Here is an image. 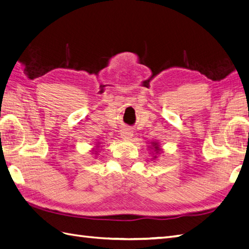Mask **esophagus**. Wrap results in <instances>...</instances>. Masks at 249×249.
I'll list each match as a JSON object with an SVG mask.
<instances>
[{
	"label": "esophagus",
	"instance_id": "34e87169",
	"mask_svg": "<svg viewBox=\"0 0 249 249\" xmlns=\"http://www.w3.org/2000/svg\"><path fill=\"white\" fill-rule=\"evenodd\" d=\"M120 135H121V138L130 139L133 136V132L130 129H128V128H124V129L121 130Z\"/></svg>",
	"mask_w": 249,
	"mask_h": 249
}]
</instances>
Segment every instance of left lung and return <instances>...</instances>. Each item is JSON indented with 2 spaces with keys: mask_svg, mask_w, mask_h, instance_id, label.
I'll return each instance as SVG.
<instances>
[{
  "mask_svg": "<svg viewBox=\"0 0 249 249\" xmlns=\"http://www.w3.org/2000/svg\"><path fill=\"white\" fill-rule=\"evenodd\" d=\"M153 145H155V147H154V148H155V150H156V151H160L159 147H157V143H156V142H154V144H153Z\"/></svg>",
  "mask_w": 249,
  "mask_h": 249,
  "instance_id": "left-lung-1",
  "label": "left lung"
}]
</instances>
